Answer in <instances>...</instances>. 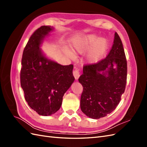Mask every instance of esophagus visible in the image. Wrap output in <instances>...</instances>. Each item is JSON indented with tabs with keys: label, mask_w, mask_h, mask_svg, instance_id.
<instances>
[{
	"label": "esophagus",
	"mask_w": 147,
	"mask_h": 147,
	"mask_svg": "<svg viewBox=\"0 0 147 147\" xmlns=\"http://www.w3.org/2000/svg\"><path fill=\"white\" fill-rule=\"evenodd\" d=\"M73 75H74L75 78L76 80H77L80 77V74L79 70L76 68H75V69L73 71Z\"/></svg>",
	"instance_id": "34e87169"
}]
</instances>
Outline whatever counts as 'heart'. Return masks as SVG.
<instances>
[{"label":"heart","instance_id":"b5f03b06","mask_svg":"<svg viewBox=\"0 0 147 147\" xmlns=\"http://www.w3.org/2000/svg\"><path fill=\"white\" fill-rule=\"evenodd\" d=\"M108 47V42L104 38H98L94 35H88L82 37H77L72 41V50L78 54H84L89 52L87 58L91 63L99 61L104 55ZM67 54L71 57L74 54L69 51Z\"/></svg>","mask_w":147,"mask_h":147}]
</instances>
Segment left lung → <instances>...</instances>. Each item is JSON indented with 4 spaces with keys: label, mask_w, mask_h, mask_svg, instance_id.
Instances as JSON below:
<instances>
[{
    "label": "left lung",
    "mask_w": 147,
    "mask_h": 147,
    "mask_svg": "<svg viewBox=\"0 0 147 147\" xmlns=\"http://www.w3.org/2000/svg\"><path fill=\"white\" fill-rule=\"evenodd\" d=\"M83 71L78 78L83 88L81 110L92 119L104 117L116 109L126 84L127 61L122 42L117 32L105 58L97 63L84 65Z\"/></svg>",
    "instance_id": "1"
}]
</instances>
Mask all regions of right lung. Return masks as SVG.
<instances>
[{
    "mask_svg": "<svg viewBox=\"0 0 147 147\" xmlns=\"http://www.w3.org/2000/svg\"><path fill=\"white\" fill-rule=\"evenodd\" d=\"M54 29L42 26L31 35L24 48L20 73L21 86L30 107L48 116L60 109L64 93L75 78L74 65H62L48 59L40 48L43 38Z\"/></svg>",
    "mask_w": 147,
    "mask_h": 147,
    "instance_id": "right-lung-1",
    "label": "right lung"
}]
</instances>
